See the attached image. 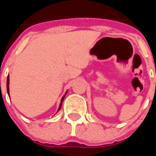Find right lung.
<instances>
[{"label":"right lung","mask_w":156,"mask_h":156,"mask_svg":"<svg viewBox=\"0 0 156 156\" xmlns=\"http://www.w3.org/2000/svg\"><path fill=\"white\" fill-rule=\"evenodd\" d=\"M10 81V78H9V75H8V76H7V94H8V95L10 96V93H9V83H10V81ZM66 94H67V91H66V93L65 94V95L62 97V100H61V103H60V104H59V108H58V111H59V109L61 108V106H62V101H63L64 98H65V97H66Z\"/></svg>","instance_id":"add662e5"}]
</instances>
